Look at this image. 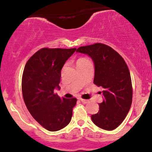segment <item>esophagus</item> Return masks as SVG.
I'll return each instance as SVG.
<instances>
[{"label":"esophagus","instance_id":"esophagus-1","mask_svg":"<svg viewBox=\"0 0 152 152\" xmlns=\"http://www.w3.org/2000/svg\"><path fill=\"white\" fill-rule=\"evenodd\" d=\"M80 101H81L82 103H83V104H87V103H88V102H89L88 100H86V99H80Z\"/></svg>","mask_w":152,"mask_h":152}]
</instances>
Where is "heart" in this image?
Segmentation results:
<instances>
[{"label":"heart","instance_id":"b5f03b06","mask_svg":"<svg viewBox=\"0 0 152 152\" xmlns=\"http://www.w3.org/2000/svg\"><path fill=\"white\" fill-rule=\"evenodd\" d=\"M88 61V59L86 58H80L77 61V63L78 62H81V61Z\"/></svg>","mask_w":152,"mask_h":152}]
</instances>
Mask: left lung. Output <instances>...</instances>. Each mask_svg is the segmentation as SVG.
Here are the masks:
<instances>
[{
    "label": "left lung",
    "instance_id": "8db88e82",
    "mask_svg": "<svg viewBox=\"0 0 152 152\" xmlns=\"http://www.w3.org/2000/svg\"><path fill=\"white\" fill-rule=\"evenodd\" d=\"M77 53L86 54L94 65V83L104 88V100L91 120L99 128L114 130L124 120L132 102V85L126 62L116 50L102 43L81 46Z\"/></svg>",
    "mask_w": 152,
    "mask_h": 152
}]
</instances>
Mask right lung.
I'll list each match as a JSON object with an SVG mask.
<instances>
[{
	"mask_svg": "<svg viewBox=\"0 0 152 152\" xmlns=\"http://www.w3.org/2000/svg\"><path fill=\"white\" fill-rule=\"evenodd\" d=\"M76 48H47L38 50L29 58L22 76L23 100L30 114L50 132L67 126L72 117L76 98H60L61 71Z\"/></svg>",
	"mask_w": 152,
	"mask_h": 152,
	"instance_id": "add662e5",
	"label": "right lung"
}]
</instances>
